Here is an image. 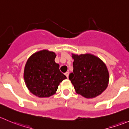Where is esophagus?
<instances>
[{"label": "esophagus", "instance_id": "1", "mask_svg": "<svg viewBox=\"0 0 129 129\" xmlns=\"http://www.w3.org/2000/svg\"><path fill=\"white\" fill-rule=\"evenodd\" d=\"M69 72H66V73H65V75H66V77H67V78H68V77H69Z\"/></svg>", "mask_w": 129, "mask_h": 129}]
</instances>
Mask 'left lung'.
I'll return each instance as SVG.
<instances>
[{
	"label": "left lung",
	"instance_id": "obj_1",
	"mask_svg": "<svg viewBox=\"0 0 129 129\" xmlns=\"http://www.w3.org/2000/svg\"><path fill=\"white\" fill-rule=\"evenodd\" d=\"M73 72L69 76L77 94L85 98H94L108 86L109 74L106 65L91 54H72Z\"/></svg>",
	"mask_w": 129,
	"mask_h": 129
}]
</instances>
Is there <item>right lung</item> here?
I'll return each instance as SVG.
<instances>
[{"mask_svg": "<svg viewBox=\"0 0 129 129\" xmlns=\"http://www.w3.org/2000/svg\"><path fill=\"white\" fill-rule=\"evenodd\" d=\"M56 55L48 50L40 51L31 56L24 67V78L30 92L39 98L54 94L60 82L66 76L55 63Z\"/></svg>", "mask_w": 129, "mask_h": 129, "instance_id": "right-lung-1", "label": "right lung"}]
</instances>
